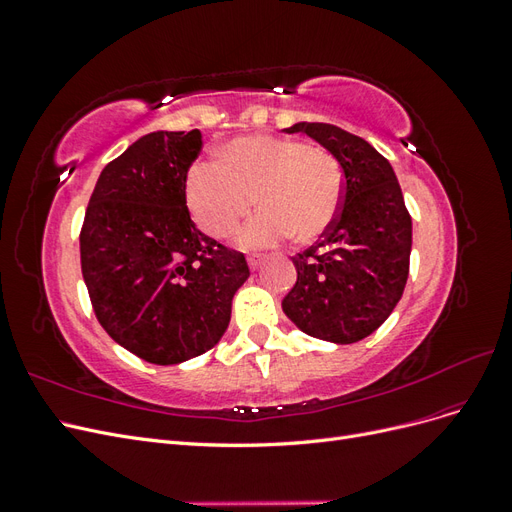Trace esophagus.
Segmentation results:
<instances>
[{
  "label": "esophagus",
  "mask_w": 512,
  "mask_h": 512,
  "mask_svg": "<svg viewBox=\"0 0 512 512\" xmlns=\"http://www.w3.org/2000/svg\"><path fill=\"white\" fill-rule=\"evenodd\" d=\"M260 262H262V260H260V258H256V256L247 258V265H250V269H252V271H256V269L260 267Z\"/></svg>",
  "instance_id": "esophagus-1"
}]
</instances>
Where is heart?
<instances>
[{
	"mask_svg": "<svg viewBox=\"0 0 512 512\" xmlns=\"http://www.w3.org/2000/svg\"><path fill=\"white\" fill-rule=\"evenodd\" d=\"M188 203L198 226L226 237L252 211H262L239 232L241 247H267L290 235L314 241L342 207L344 175L327 149L277 136L232 141L226 158H205L190 168Z\"/></svg>",
	"mask_w": 512,
	"mask_h": 512,
	"instance_id": "heart-1",
	"label": "heart"
}]
</instances>
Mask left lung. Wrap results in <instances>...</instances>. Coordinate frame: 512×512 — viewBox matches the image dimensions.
<instances>
[{
    "label": "left lung",
    "instance_id": "left-lung-1",
    "mask_svg": "<svg viewBox=\"0 0 512 512\" xmlns=\"http://www.w3.org/2000/svg\"><path fill=\"white\" fill-rule=\"evenodd\" d=\"M329 149L344 173L342 207L322 239L292 256L297 282L282 301L297 327L324 342L354 344L391 316L404 294L412 218L382 153L331 123H294Z\"/></svg>",
    "mask_w": 512,
    "mask_h": 512
}]
</instances>
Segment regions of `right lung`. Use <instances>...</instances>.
<instances>
[{
  "label": "right lung",
  "instance_id": "add662e5",
  "mask_svg": "<svg viewBox=\"0 0 512 512\" xmlns=\"http://www.w3.org/2000/svg\"><path fill=\"white\" fill-rule=\"evenodd\" d=\"M200 130L151 132L108 162L81 228V269L102 329L138 359L177 365L220 342L245 256L196 228L185 205Z\"/></svg>",
  "mask_w": 512,
  "mask_h": 512
}]
</instances>
